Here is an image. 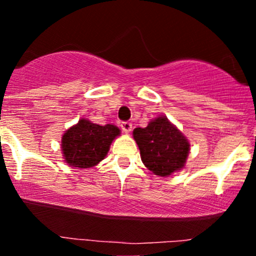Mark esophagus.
I'll list each match as a JSON object with an SVG mask.
<instances>
[{"mask_svg":"<svg viewBox=\"0 0 256 256\" xmlns=\"http://www.w3.org/2000/svg\"><path fill=\"white\" fill-rule=\"evenodd\" d=\"M120 126H122V131H124L125 134H128V132L132 130V124L128 122H122V124H120Z\"/></svg>","mask_w":256,"mask_h":256,"instance_id":"obj_1","label":"esophagus"}]
</instances>
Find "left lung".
Listing matches in <instances>:
<instances>
[{"label":"left lung","mask_w":256,"mask_h":256,"mask_svg":"<svg viewBox=\"0 0 256 256\" xmlns=\"http://www.w3.org/2000/svg\"><path fill=\"white\" fill-rule=\"evenodd\" d=\"M134 138L143 164L154 174L167 177L184 168L190 143L166 116H158L144 128H134Z\"/></svg>","instance_id":"obj_1"}]
</instances>
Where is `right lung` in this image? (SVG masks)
Wrapping results in <instances>:
<instances>
[{
	"instance_id": "1",
	"label": "right lung",
	"mask_w": 256,
	"mask_h": 256,
	"mask_svg": "<svg viewBox=\"0 0 256 256\" xmlns=\"http://www.w3.org/2000/svg\"><path fill=\"white\" fill-rule=\"evenodd\" d=\"M119 134L120 130L116 126H101L88 119H80L64 132L61 140L64 161L79 168L96 166L106 158L110 143Z\"/></svg>"
}]
</instances>
